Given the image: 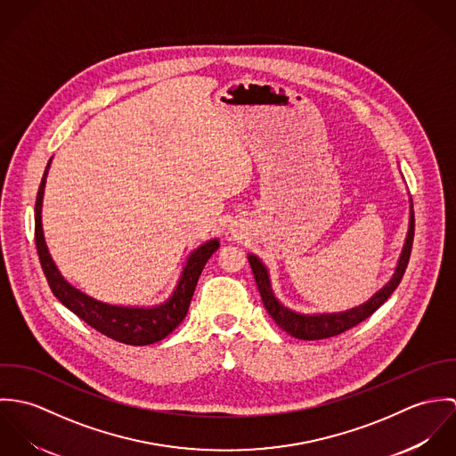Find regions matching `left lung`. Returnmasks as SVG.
I'll return each instance as SVG.
<instances>
[{"mask_svg": "<svg viewBox=\"0 0 456 456\" xmlns=\"http://www.w3.org/2000/svg\"><path fill=\"white\" fill-rule=\"evenodd\" d=\"M412 239H414V212L411 208V217H409V232H407V239L402 249V255L396 263L395 273L391 277L390 282L381 288L370 300H367L365 304L349 309L346 313H337V314H298L289 311L288 307H284L275 297L273 291L270 288V279H268V272L265 268V265L261 263L255 255H249V265L253 268L255 273V281L260 291L263 305L266 309V313L270 314V318L281 326L286 333H289L295 338H302V340H320V338H328V337H335L353 326L362 323L363 320H367L369 316H372L388 298L391 293L396 289V286L400 284L403 272L407 268V263L411 258V249H412Z\"/></svg>", "mask_w": 456, "mask_h": 456, "instance_id": "obj_1", "label": "left lung"}]
</instances>
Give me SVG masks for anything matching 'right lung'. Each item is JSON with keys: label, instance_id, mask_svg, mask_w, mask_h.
I'll list each match as a JSON object with an SVG mask.
<instances>
[{"label": "right lung", "instance_id": "1", "mask_svg": "<svg viewBox=\"0 0 456 456\" xmlns=\"http://www.w3.org/2000/svg\"><path fill=\"white\" fill-rule=\"evenodd\" d=\"M49 167H51V161L47 163L45 174L38 188L37 203H35V244H37V253L40 258L42 270L47 277V282L54 297L75 316H78L82 322H86L87 325L93 326L94 330H98L100 333L107 335L112 340L130 344V346H147L165 338L186 318L193 293H195L198 277L205 263L219 248L217 239L205 242L191 253L174 295L165 304L145 309V307H121V305L98 302L87 297L86 293H82L80 289L73 288L69 282H66L45 246L44 230H42V200H44L45 177H47Z\"/></svg>", "mask_w": 456, "mask_h": 456}]
</instances>
